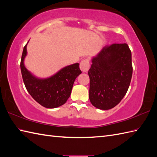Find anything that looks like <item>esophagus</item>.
<instances>
[{
  "label": "esophagus",
  "mask_w": 157,
  "mask_h": 157,
  "mask_svg": "<svg viewBox=\"0 0 157 157\" xmlns=\"http://www.w3.org/2000/svg\"><path fill=\"white\" fill-rule=\"evenodd\" d=\"M80 69L82 72H87L90 68V63H89V59H84L83 61L80 63Z\"/></svg>",
  "instance_id": "esophagus-1"
}]
</instances>
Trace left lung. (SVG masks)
<instances>
[{"label": "left lung", "instance_id": "obj_1", "mask_svg": "<svg viewBox=\"0 0 157 157\" xmlns=\"http://www.w3.org/2000/svg\"><path fill=\"white\" fill-rule=\"evenodd\" d=\"M89 98L92 105L109 110L121 102L128 92L132 76V52L128 45L105 46L92 59Z\"/></svg>", "mask_w": 157, "mask_h": 157}]
</instances>
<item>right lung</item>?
I'll return each mask as SVG.
<instances>
[{"label":"right lung","mask_w":157,"mask_h":157,"mask_svg":"<svg viewBox=\"0 0 157 157\" xmlns=\"http://www.w3.org/2000/svg\"><path fill=\"white\" fill-rule=\"evenodd\" d=\"M27 44L23 50L20 67L28 92L36 102L46 108L54 109L64 105L71 95L76 78L82 73L79 64L77 63L66 66L48 78H36L24 65Z\"/></svg>","instance_id":"add662e5"}]
</instances>
